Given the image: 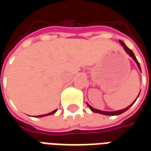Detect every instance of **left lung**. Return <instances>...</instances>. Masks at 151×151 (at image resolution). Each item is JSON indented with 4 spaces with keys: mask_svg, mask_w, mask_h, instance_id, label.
Returning <instances> with one entry per match:
<instances>
[{
    "mask_svg": "<svg viewBox=\"0 0 151 151\" xmlns=\"http://www.w3.org/2000/svg\"><path fill=\"white\" fill-rule=\"evenodd\" d=\"M120 44H121V45L124 47V50L126 51V52L128 53V54H129V56H131V57H132V58H133L134 60H135V62L137 63V66H138V68H139V69L141 70V67H140L139 63H138V61H137V60L136 56H134V54H133V51H132L131 49H129V47H127L126 45L124 44V43L123 41L120 40ZM138 96H139V95H138ZM138 96H137V97H138ZM135 101H136V100H135ZM135 101L133 102L132 104H130L129 107H127L126 108H124V109H122V110H119V111H100V110H97V109H95V108H93L91 106H90L88 104H87V105H88L89 108H91V110L92 111H94V112H96V113H100V114H103V115H107V116H116V115H120V114L123 113V112H124V111H126L127 110H128V109H129V108L130 107H131V106H132V105L134 104V103H135Z\"/></svg>",
    "mask_w": 151,
    "mask_h": 151,
    "instance_id": "left-lung-1",
    "label": "left lung"
}]
</instances>
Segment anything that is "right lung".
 <instances>
[{"label": "right lung", "mask_w": 151, "mask_h": 151, "mask_svg": "<svg viewBox=\"0 0 151 151\" xmlns=\"http://www.w3.org/2000/svg\"><path fill=\"white\" fill-rule=\"evenodd\" d=\"M56 111V110H55V111H52V112H50V113L45 114V115H41V116H37V117H43V116H48V115H52V114L55 113Z\"/></svg>", "instance_id": "add662e5"}]
</instances>
